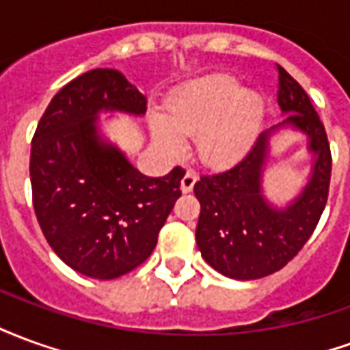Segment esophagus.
<instances>
[{"label": "esophagus", "instance_id": "esophagus-1", "mask_svg": "<svg viewBox=\"0 0 350 350\" xmlns=\"http://www.w3.org/2000/svg\"><path fill=\"white\" fill-rule=\"evenodd\" d=\"M197 183V172L195 170H187L185 176L182 178V191L183 193H189L193 191V185Z\"/></svg>", "mask_w": 350, "mask_h": 350}]
</instances>
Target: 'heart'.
Here are the masks:
<instances>
[{
	"mask_svg": "<svg viewBox=\"0 0 350 350\" xmlns=\"http://www.w3.org/2000/svg\"><path fill=\"white\" fill-rule=\"evenodd\" d=\"M260 118L258 95L243 92L228 75H210L176 92L165 105V120H152V133L168 155L183 150L180 134L197 137L198 157L210 167H225L250 148Z\"/></svg>",
	"mask_w": 350,
	"mask_h": 350,
	"instance_id": "heart-1",
	"label": "heart"
}]
</instances>
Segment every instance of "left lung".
<instances>
[{
  "label": "left lung",
  "mask_w": 350,
  "mask_h": 350,
  "mask_svg": "<svg viewBox=\"0 0 350 350\" xmlns=\"http://www.w3.org/2000/svg\"><path fill=\"white\" fill-rule=\"evenodd\" d=\"M278 72V103L288 114L278 127L293 125L306 133L315 155L313 174L300 197L285 210L264 200L260 180L270 131L232 167L202 174L195 183L198 250L213 270L240 281L266 278L298 255L323 215L330 189L332 152L324 123L306 90L281 65Z\"/></svg>",
  "instance_id": "obj_1"
}]
</instances>
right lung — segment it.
Listing matches in <instances>:
<instances>
[{
  "instance_id": "1",
  "label": "right lung",
  "mask_w": 350,
  "mask_h": 350,
  "mask_svg": "<svg viewBox=\"0 0 350 350\" xmlns=\"http://www.w3.org/2000/svg\"><path fill=\"white\" fill-rule=\"evenodd\" d=\"M100 110L140 116L146 97L116 69L65 84L35 129L29 178L35 215L57 257L88 278L116 279L152 255L185 170L140 174L99 138Z\"/></svg>"
}]
</instances>
